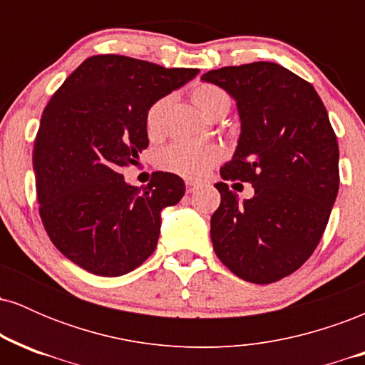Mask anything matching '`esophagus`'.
I'll use <instances>...</instances> for the list:
<instances>
[{"mask_svg":"<svg viewBox=\"0 0 365 365\" xmlns=\"http://www.w3.org/2000/svg\"><path fill=\"white\" fill-rule=\"evenodd\" d=\"M187 185V194H194L195 190H199V183H195V182H190V180H188V182L185 183Z\"/></svg>","mask_w":365,"mask_h":365,"instance_id":"esophagus-1","label":"esophagus"}]
</instances>
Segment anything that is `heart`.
Returning <instances> with one entry per match:
<instances>
[{
    "mask_svg": "<svg viewBox=\"0 0 365 365\" xmlns=\"http://www.w3.org/2000/svg\"><path fill=\"white\" fill-rule=\"evenodd\" d=\"M192 101L207 118L217 111L228 108L230 96L221 87L212 83H199L192 91ZM166 98L156 99L145 111V130L149 137H158L163 130ZM223 158L221 149L215 144H195V142H175L159 153V168L188 180H199L207 173L220 159Z\"/></svg>",
    "mask_w": 365,
    "mask_h": 365,
    "instance_id": "heart-1",
    "label": "heart"
}]
</instances>
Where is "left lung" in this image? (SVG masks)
<instances>
[{
	"instance_id": "1",
	"label": "left lung",
	"mask_w": 365,
	"mask_h": 365,
	"mask_svg": "<svg viewBox=\"0 0 365 365\" xmlns=\"http://www.w3.org/2000/svg\"><path fill=\"white\" fill-rule=\"evenodd\" d=\"M200 78L228 92L240 116L221 178L254 187L252 199L238 202L228 183H216L215 252L245 282H278L311 257L336 200L340 153L328 111L311 83L278 63L225 66Z\"/></svg>"
}]
</instances>
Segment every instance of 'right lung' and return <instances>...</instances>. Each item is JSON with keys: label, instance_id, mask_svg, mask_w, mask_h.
<instances>
[{"label": "right lung", "instance_id": "right-lung-1", "mask_svg": "<svg viewBox=\"0 0 365 365\" xmlns=\"http://www.w3.org/2000/svg\"><path fill=\"white\" fill-rule=\"evenodd\" d=\"M197 73L98 54L46 106L32 153L39 215L54 247L82 269L127 274L156 249L161 211L180 202L185 183L156 171L139 188L120 171L149 145L148 108Z\"/></svg>", "mask_w": 365, "mask_h": 365}]
</instances>
